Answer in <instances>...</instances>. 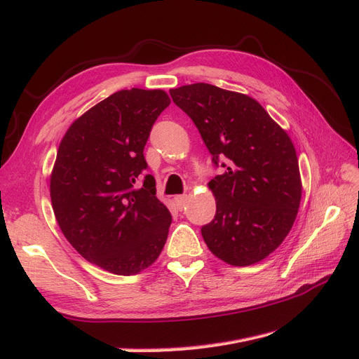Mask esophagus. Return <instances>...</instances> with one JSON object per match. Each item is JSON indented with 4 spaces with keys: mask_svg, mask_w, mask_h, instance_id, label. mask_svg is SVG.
<instances>
[{
    "mask_svg": "<svg viewBox=\"0 0 359 359\" xmlns=\"http://www.w3.org/2000/svg\"><path fill=\"white\" fill-rule=\"evenodd\" d=\"M173 202H175L177 208L181 211L187 203V196H184V194H181V196H175V198H173Z\"/></svg>",
    "mask_w": 359,
    "mask_h": 359,
    "instance_id": "esophagus-1",
    "label": "esophagus"
}]
</instances>
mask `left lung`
<instances>
[{
  "label": "left lung",
  "instance_id": "left-lung-1",
  "mask_svg": "<svg viewBox=\"0 0 359 359\" xmlns=\"http://www.w3.org/2000/svg\"><path fill=\"white\" fill-rule=\"evenodd\" d=\"M169 93L198 127L214 165L224 169L208 184L217 210L202 226L203 241L229 265L260 262L283 243L297 219L302 186L295 147L245 94L203 82Z\"/></svg>",
  "mask_w": 359,
  "mask_h": 359
}]
</instances>
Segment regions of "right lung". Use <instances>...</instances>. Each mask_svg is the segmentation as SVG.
Instances as JSON below:
<instances>
[{
	"mask_svg": "<svg viewBox=\"0 0 359 359\" xmlns=\"http://www.w3.org/2000/svg\"><path fill=\"white\" fill-rule=\"evenodd\" d=\"M170 104L161 90H121L86 111L64 135L50 175L60 229L82 257L133 276L156 262L172 215L156 196L144 148Z\"/></svg>",
	"mask_w": 359,
	"mask_h": 359,
	"instance_id": "add662e5",
	"label": "right lung"
}]
</instances>
